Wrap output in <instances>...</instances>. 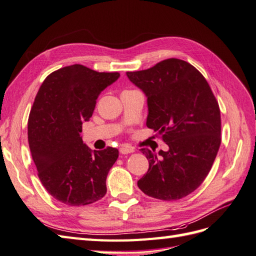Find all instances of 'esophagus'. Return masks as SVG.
<instances>
[{"mask_svg": "<svg viewBox=\"0 0 256 256\" xmlns=\"http://www.w3.org/2000/svg\"><path fill=\"white\" fill-rule=\"evenodd\" d=\"M134 152V147L126 146V145L122 146L120 148V154H131V152Z\"/></svg>", "mask_w": 256, "mask_h": 256, "instance_id": "esophagus-1", "label": "esophagus"}]
</instances>
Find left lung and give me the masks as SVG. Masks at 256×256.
Masks as SVG:
<instances>
[{"mask_svg":"<svg viewBox=\"0 0 256 256\" xmlns=\"http://www.w3.org/2000/svg\"><path fill=\"white\" fill-rule=\"evenodd\" d=\"M126 74L147 97L146 126L168 146L160 157L141 150L150 168L138 188L164 200L187 196L204 182L221 144L220 109L209 84L196 67L178 58Z\"/></svg>","mask_w":256,"mask_h":256,"instance_id":"left-lung-1","label":"left lung"}]
</instances>
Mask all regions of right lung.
<instances>
[{
  "instance_id": "right-lung-1",
  "label": "right lung",
  "mask_w": 256,
  "mask_h": 256,
  "mask_svg": "<svg viewBox=\"0 0 256 256\" xmlns=\"http://www.w3.org/2000/svg\"><path fill=\"white\" fill-rule=\"evenodd\" d=\"M118 78L76 64L50 74L37 92L28 122L30 150L46 190L66 205H88L106 193L118 150H92L80 132L100 92Z\"/></svg>"
}]
</instances>
